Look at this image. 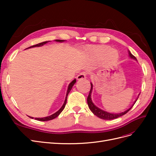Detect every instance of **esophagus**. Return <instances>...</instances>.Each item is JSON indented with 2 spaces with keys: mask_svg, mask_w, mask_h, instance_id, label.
Masks as SVG:
<instances>
[{
  "mask_svg": "<svg viewBox=\"0 0 156 156\" xmlns=\"http://www.w3.org/2000/svg\"><path fill=\"white\" fill-rule=\"evenodd\" d=\"M87 74V73L84 72H81V73H79V74L77 75V79L78 80H83V79H86Z\"/></svg>",
  "mask_w": 156,
  "mask_h": 156,
  "instance_id": "esophagus-1",
  "label": "esophagus"
}]
</instances>
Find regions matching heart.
<instances>
[{
    "instance_id": "1",
    "label": "heart",
    "mask_w": 156,
    "mask_h": 156,
    "mask_svg": "<svg viewBox=\"0 0 156 156\" xmlns=\"http://www.w3.org/2000/svg\"><path fill=\"white\" fill-rule=\"evenodd\" d=\"M87 51L97 59L104 58L107 63H114L119 58V53L116 50L111 49L108 45H95L89 48Z\"/></svg>"
}]
</instances>
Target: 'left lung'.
I'll list each match as a JSON object with an SVG mask.
<instances>
[{
	"label": "left lung",
	"mask_w": 156,
	"mask_h": 156,
	"mask_svg": "<svg viewBox=\"0 0 156 156\" xmlns=\"http://www.w3.org/2000/svg\"><path fill=\"white\" fill-rule=\"evenodd\" d=\"M128 53H129V55L130 56V58H133V59H135L136 60V58H135V56H133V55H132L130 51H128ZM91 84V88H90V92H89V94H88V96L87 98V103H88V107L90 109V111L94 113V115H95L96 116H97L98 117L100 118V119H103V120H112V119H117V118H119L120 116H122L124 115L125 114H126V113L128 112L131 108H132V107L133 106V105L135 103V102L136 101V100H137V99H136V101H135V103H133V105H132L129 109L126 110V111L123 112H121V113H118V114H114V113H110V112H106V111H104L103 110H101L100 109V108L97 107L94 104L92 101V99H91V93H92V84L90 83Z\"/></svg>",
	"instance_id": "1"
}]
</instances>
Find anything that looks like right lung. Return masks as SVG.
I'll use <instances>...</instances> for the list:
<instances>
[{
	"mask_svg": "<svg viewBox=\"0 0 156 156\" xmlns=\"http://www.w3.org/2000/svg\"><path fill=\"white\" fill-rule=\"evenodd\" d=\"M56 41H58V42H62L64 41V40H55ZM49 41H44V42H41V43H40V44H37L36 45H32V46H30L29 47V48H28L27 49H29V48H34V47H40V46H42L45 45V44L48 43ZM75 82H76V79H74L73 80V81L71 82L69 84L68 86V90H67V92H66V99H65V101H64V103L63 105L62 106V107H61L60 109L57 111L55 113H54V114H53L51 116H46V117H44V118H35V120H39V121H48V120H53L54 119H55V118L57 117L60 113L61 112H62L63 111V109L64 108L65 106H66V102H67V98H68V95L69 92H70L71 90H72L73 86L74 85V84L75 83ZM30 118H31V119H34L33 117H31V116H29Z\"/></svg>",
	"mask_w": 156,
	"mask_h": 156,
	"instance_id": "obj_1",
	"label": "right lung"
}]
</instances>
